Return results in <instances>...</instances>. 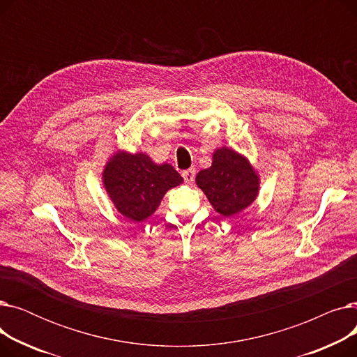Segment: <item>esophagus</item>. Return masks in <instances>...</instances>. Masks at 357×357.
Listing matches in <instances>:
<instances>
[{
	"label": "esophagus",
	"instance_id": "1",
	"mask_svg": "<svg viewBox=\"0 0 357 357\" xmlns=\"http://www.w3.org/2000/svg\"><path fill=\"white\" fill-rule=\"evenodd\" d=\"M182 176H183L185 182H188V183L194 182V179H195V169H194V167L186 169V171L182 172Z\"/></svg>",
	"mask_w": 357,
	"mask_h": 357
}]
</instances>
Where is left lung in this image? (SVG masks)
<instances>
[{
	"label": "left lung",
	"mask_w": 357,
	"mask_h": 357,
	"mask_svg": "<svg viewBox=\"0 0 357 357\" xmlns=\"http://www.w3.org/2000/svg\"><path fill=\"white\" fill-rule=\"evenodd\" d=\"M195 182L217 213L233 217L256 199L260 179L246 156L229 147H218L208 169L198 172Z\"/></svg>",
	"instance_id": "1"
}]
</instances>
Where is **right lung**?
<instances>
[{"label":"right lung","instance_id":"1","mask_svg":"<svg viewBox=\"0 0 357 357\" xmlns=\"http://www.w3.org/2000/svg\"><path fill=\"white\" fill-rule=\"evenodd\" d=\"M182 182L171 165H158L142 152L133 155L117 150L102 171V183L111 202L131 221H143L152 215L165 194Z\"/></svg>","mask_w":357,"mask_h":357}]
</instances>
